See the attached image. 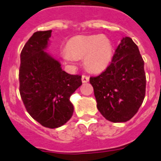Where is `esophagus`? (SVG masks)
<instances>
[{
    "instance_id": "obj_1",
    "label": "esophagus",
    "mask_w": 161,
    "mask_h": 161,
    "mask_svg": "<svg viewBox=\"0 0 161 161\" xmlns=\"http://www.w3.org/2000/svg\"><path fill=\"white\" fill-rule=\"evenodd\" d=\"M89 79H90V78H89V76H87V75H82V82H83V83H86V82H89Z\"/></svg>"
}]
</instances>
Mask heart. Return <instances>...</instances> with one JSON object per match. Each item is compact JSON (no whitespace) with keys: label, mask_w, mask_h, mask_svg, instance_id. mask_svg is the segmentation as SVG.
I'll return each mask as SVG.
<instances>
[{"label":"heart","mask_w":161,"mask_h":161,"mask_svg":"<svg viewBox=\"0 0 161 161\" xmlns=\"http://www.w3.org/2000/svg\"><path fill=\"white\" fill-rule=\"evenodd\" d=\"M61 55L67 62L72 64L79 58H83L86 69L92 72H100L109 65L113 47L104 36H75L67 42L66 48L61 52Z\"/></svg>","instance_id":"obj_1"}]
</instances>
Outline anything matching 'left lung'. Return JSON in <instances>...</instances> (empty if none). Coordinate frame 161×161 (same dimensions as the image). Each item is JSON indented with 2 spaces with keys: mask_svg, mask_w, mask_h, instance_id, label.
<instances>
[{
  "mask_svg": "<svg viewBox=\"0 0 161 161\" xmlns=\"http://www.w3.org/2000/svg\"><path fill=\"white\" fill-rule=\"evenodd\" d=\"M97 108L112 122H125L142 105L146 92L144 61L132 39L125 37L112 62L96 77H91Z\"/></svg>",
  "mask_w": 161,
  "mask_h": 161,
  "instance_id": "1",
  "label": "left lung"
}]
</instances>
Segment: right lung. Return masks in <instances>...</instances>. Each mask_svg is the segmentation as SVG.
Here are the masks:
<instances>
[{"label": "right lung", "mask_w": 161, "mask_h": 161, "mask_svg": "<svg viewBox=\"0 0 161 161\" xmlns=\"http://www.w3.org/2000/svg\"><path fill=\"white\" fill-rule=\"evenodd\" d=\"M51 33V30L35 32L22 48L19 92L31 117L53 129L72 117L69 97L82 85V76L62 70L61 64L44 51Z\"/></svg>", "instance_id": "obj_1"}]
</instances>
